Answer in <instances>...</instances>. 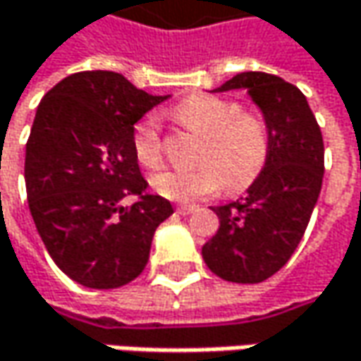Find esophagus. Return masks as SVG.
<instances>
[{
    "label": "esophagus",
    "mask_w": 361,
    "mask_h": 361,
    "mask_svg": "<svg viewBox=\"0 0 361 361\" xmlns=\"http://www.w3.org/2000/svg\"><path fill=\"white\" fill-rule=\"evenodd\" d=\"M196 211V204H180L178 207V213L180 214H190V213H194Z\"/></svg>",
    "instance_id": "esophagus-1"
}]
</instances>
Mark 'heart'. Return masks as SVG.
<instances>
[{
    "label": "heart",
    "instance_id": "b5f03b06",
    "mask_svg": "<svg viewBox=\"0 0 361 361\" xmlns=\"http://www.w3.org/2000/svg\"><path fill=\"white\" fill-rule=\"evenodd\" d=\"M171 117L202 134L196 152V169H167L152 176V188L163 198L192 202L214 196L223 190H246L256 180L271 152V132L262 117L242 111L233 101L214 94H190L171 107ZM132 150L140 165L157 169L163 163L159 119L145 115L134 123Z\"/></svg>",
    "mask_w": 361,
    "mask_h": 361
}]
</instances>
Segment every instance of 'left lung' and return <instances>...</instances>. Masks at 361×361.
Wrapping results in <instances>:
<instances>
[{"label":"left lung","instance_id":"obj_1","mask_svg":"<svg viewBox=\"0 0 361 361\" xmlns=\"http://www.w3.org/2000/svg\"><path fill=\"white\" fill-rule=\"evenodd\" d=\"M246 88L271 132V152L246 196L214 207L219 229L202 246L216 277L260 283L291 258L308 227L324 176V145L304 92L264 72H242L216 88Z\"/></svg>","mask_w":361,"mask_h":361}]
</instances>
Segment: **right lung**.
<instances>
[{
  "instance_id": "1",
  "label": "right lung",
  "mask_w": 361,
  "mask_h": 361,
  "mask_svg": "<svg viewBox=\"0 0 361 361\" xmlns=\"http://www.w3.org/2000/svg\"><path fill=\"white\" fill-rule=\"evenodd\" d=\"M121 74L78 72L39 103L26 142L28 209L53 262L90 289L138 277L171 202L148 194L132 150L134 123L163 103ZM126 195L137 202L123 207Z\"/></svg>"
}]
</instances>
